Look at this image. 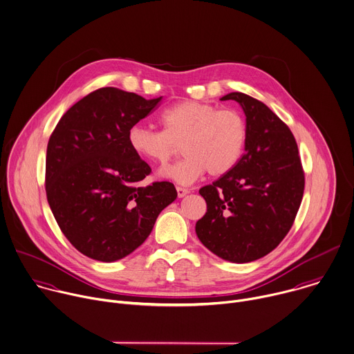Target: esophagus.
Masks as SVG:
<instances>
[{
    "mask_svg": "<svg viewBox=\"0 0 354 354\" xmlns=\"http://www.w3.org/2000/svg\"><path fill=\"white\" fill-rule=\"evenodd\" d=\"M187 194H189V189L183 188V187H177V195H178V198H184Z\"/></svg>",
    "mask_w": 354,
    "mask_h": 354,
    "instance_id": "1",
    "label": "esophagus"
}]
</instances>
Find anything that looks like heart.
Returning <instances> with one entry per match:
<instances>
[{"mask_svg": "<svg viewBox=\"0 0 354 354\" xmlns=\"http://www.w3.org/2000/svg\"><path fill=\"white\" fill-rule=\"evenodd\" d=\"M160 123L163 130L131 126L129 145L140 158L163 166L181 144L184 158L160 174L183 185L192 184L206 170L213 177L231 171L247 141L244 118L235 110H221L210 103H177L162 113Z\"/></svg>", "mask_w": 354, "mask_h": 354, "instance_id": "heart-1", "label": "heart"}]
</instances>
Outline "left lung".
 I'll list each match as a JSON object with an SVG mask.
<instances>
[{"label":"left lung","instance_id":"left-lung-1","mask_svg":"<svg viewBox=\"0 0 354 354\" xmlns=\"http://www.w3.org/2000/svg\"><path fill=\"white\" fill-rule=\"evenodd\" d=\"M247 141L235 167L199 194L207 203L196 223L199 240L223 259L244 263L274 250L291 230L302 202L305 173L290 127L262 102L234 92Z\"/></svg>","mask_w":354,"mask_h":354}]
</instances>
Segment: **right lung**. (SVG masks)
<instances>
[{"instance_id": "add662e5", "label": "right lung", "mask_w": 354, "mask_h": 354, "mask_svg": "<svg viewBox=\"0 0 354 354\" xmlns=\"http://www.w3.org/2000/svg\"><path fill=\"white\" fill-rule=\"evenodd\" d=\"M160 100L100 88L75 103L49 137L48 203L67 240L92 259L113 262L133 252L177 198L169 181L140 185L151 167L127 141L129 129Z\"/></svg>"}]
</instances>
